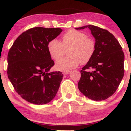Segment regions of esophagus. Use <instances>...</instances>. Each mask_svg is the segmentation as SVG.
<instances>
[{
  "mask_svg": "<svg viewBox=\"0 0 131 131\" xmlns=\"http://www.w3.org/2000/svg\"><path fill=\"white\" fill-rule=\"evenodd\" d=\"M71 73V71H63V74L65 75V74H70Z\"/></svg>",
  "mask_w": 131,
  "mask_h": 131,
  "instance_id": "34e87169",
  "label": "esophagus"
}]
</instances>
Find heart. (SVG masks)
<instances>
[{
  "label": "heart",
  "instance_id": "obj_1",
  "mask_svg": "<svg viewBox=\"0 0 131 131\" xmlns=\"http://www.w3.org/2000/svg\"><path fill=\"white\" fill-rule=\"evenodd\" d=\"M95 44L92 39L87 37L85 33L75 29H70L62 36L61 42L57 39L51 40L47 49L50 57L55 60H59L69 48L70 56L57 61L55 68L61 71H67L75 68L81 63H85L94 53Z\"/></svg>",
  "mask_w": 131,
  "mask_h": 131
}]
</instances>
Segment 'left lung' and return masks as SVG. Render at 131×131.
Wrapping results in <instances>:
<instances>
[{
  "instance_id": "1",
  "label": "left lung",
  "mask_w": 131,
  "mask_h": 131,
  "mask_svg": "<svg viewBox=\"0 0 131 131\" xmlns=\"http://www.w3.org/2000/svg\"><path fill=\"white\" fill-rule=\"evenodd\" d=\"M95 40L94 53L81 71L78 89L85 97L101 101L112 96L124 76V55L118 40L102 28L87 25Z\"/></svg>"
}]
</instances>
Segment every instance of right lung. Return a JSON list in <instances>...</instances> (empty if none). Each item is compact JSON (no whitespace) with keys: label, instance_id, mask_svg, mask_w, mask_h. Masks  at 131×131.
<instances>
[{"label":"right lung","instance_id":"add662e5","mask_svg":"<svg viewBox=\"0 0 131 131\" xmlns=\"http://www.w3.org/2000/svg\"><path fill=\"white\" fill-rule=\"evenodd\" d=\"M61 28L36 27L23 32L8 53L7 74L16 92L33 104L49 103L56 95L63 74L50 72L54 65L48 43L59 35Z\"/></svg>","mask_w":131,"mask_h":131}]
</instances>
